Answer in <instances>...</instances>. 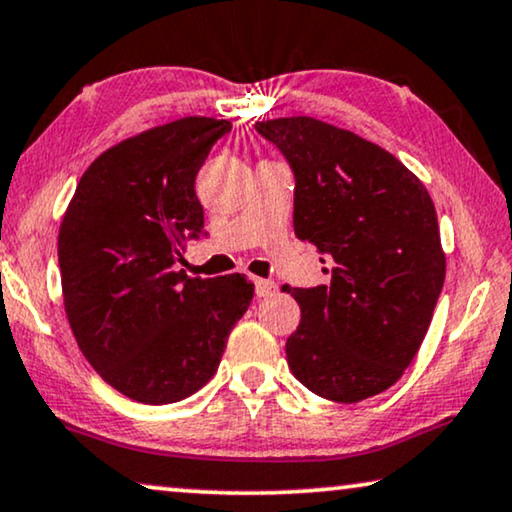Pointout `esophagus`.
Segmentation results:
<instances>
[{
	"mask_svg": "<svg viewBox=\"0 0 512 512\" xmlns=\"http://www.w3.org/2000/svg\"><path fill=\"white\" fill-rule=\"evenodd\" d=\"M255 292H257V297H271L276 292V283L274 281H264V278H257Z\"/></svg>",
	"mask_w": 512,
	"mask_h": 512,
	"instance_id": "34e87169",
	"label": "esophagus"
}]
</instances>
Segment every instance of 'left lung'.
Returning a JSON list of instances; mask_svg holds the SVG:
<instances>
[{"label": "left lung", "instance_id": "8db88e82", "mask_svg": "<svg viewBox=\"0 0 512 512\" xmlns=\"http://www.w3.org/2000/svg\"><path fill=\"white\" fill-rule=\"evenodd\" d=\"M295 173V234L330 264V283L288 288L302 320L285 344L320 398L360 403L403 377L431 325L445 252L426 187L391 152L311 117L255 126Z\"/></svg>", "mask_w": 512, "mask_h": 512}]
</instances>
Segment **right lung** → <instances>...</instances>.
<instances>
[{
  "label": "right lung",
  "mask_w": 512,
  "mask_h": 512,
  "mask_svg": "<svg viewBox=\"0 0 512 512\" xmlns=\"http://www.w3.org/2000/svg\"><path fill=\"white\" fill-rule=\"evenodd\" d=\"M231 131L185 117L121 140L81 175L58 234L65 313L93 370L119 393L168 405L206 386L255 285L177 269L203 234L196 173Z\"/></svg>",
  "instance_id": "1"
}]
</instances>
